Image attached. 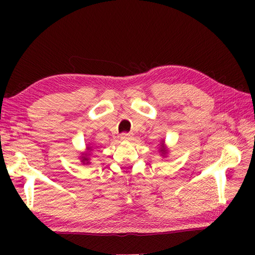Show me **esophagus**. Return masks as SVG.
I'll return each mask as SVG.
<instances>
[{"label": "esophagus", "mask_w": 255, "mask_h": 255, "mask_svg": "<svg viewBox=\"0 0 255 255\" xmlns=\"http://www.w3.org/2000/svg\"><path fill=\"white\" fill-rule=\"evenodd\" d=\"M131 138V135L130 133H127V132H124L122 135V139L123 140H129Z\"/></svg>", "instance_id": "esophagus-1"}]
</instances>
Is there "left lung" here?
Listing matches in <instances>:
<instances>
[{
	"mask_svg": "<svg viewBox=\"0 0 255 255\" xmlns=\"http://www.w3.org/2000/svg\"><path fill=\"white\" fill-rule=\"evenodd\" d=\"M162 152H163V153H165V150H164V149H162Z\"/></svg>",
	"mask_w": 255,
	"mask_h": 255,
	"instance_id": "1",
	"label": "left lung"
}]
</instances>
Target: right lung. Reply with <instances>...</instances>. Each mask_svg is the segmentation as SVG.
<instances>
[{
	"instance_id": "obj_1",
	"label": "right lung",
	"mask_w": 255,
	"mask_h": 255,
	"mask_svg": "<svg viewBox=\"0 0 255 255\" xmlns=\"http://www.w3.org/2000/svg\"><path fill=\"white\" fill-rule=\"evenodd\" d=\"M82 158H83V159H82V162H85V161H88V158H86V157H82Z\"/></svg>"
}]
</instances>
